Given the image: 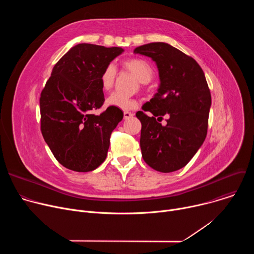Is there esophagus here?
Returning a JSON list of instances; mask_svg holds the SVG:
<instances>
[{
  "label": "esophagus",
  "mask_w": 254,
  "mask_h": 254,
  "mask_svg": "<svg viewBox=\"0 0 254 254\" xmlns=\"http://www.w3.org/2000/svg\"><path fill=\"white\" fill-rule=\"evenodd\" d=\"M131 117H133V115L131 114V113H129V112H124V119L125 120H128V119H130Z\"/></svg>",
  "instance_id": "1"
}]
</instances>
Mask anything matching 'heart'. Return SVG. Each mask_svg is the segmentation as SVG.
<instances>
[{
	"label": "heart",
	"mask_w": 254,
	"mask_h": 254,
	"mask_svg": "<svg viewBox=\"0 0 254 254\" xmlns=\"http://www.w3.org/2000/svg\"><path fill=\"white\" fill-rule=\"evenodd\" d=\"M123 66L129 73H131L139 82L148 83L151 81L154 75V71L152 66L146 60L140 58H131L123 62ZM117 78V70L113 64H107L102 70L99 81L101 88L104 91L111 90ZM106 104L110 106L118 107L121 110H132L136 107L137 102L134 99L125 97L119 93H113L106 99Z\"/></svg>",
	"instance_id": "obj_1"
}]
</instances>
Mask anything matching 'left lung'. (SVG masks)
Instances as JSON below:
<instances>
[{
	"mask_svg": "<svg viewBox=\"0 0 254 254\" xmlns=\"http://www.w3.org/2000/svg\"><path fill=\"white\" fill-rule=\"evenodd\" d=\"M134 54L156 62L160 85L137 112L141 123V156L150 167L170 173L185 167L203 144L208 128L211 94L204 72L195 59L164 42L136 47ZM164 115L167 124L160 123Z\"/></svg>",
	"mask_w": 254,
	"mask_h": 254,
	"instance_id": "left-lung-1",
	"label": "left lung"
}]
</instances>
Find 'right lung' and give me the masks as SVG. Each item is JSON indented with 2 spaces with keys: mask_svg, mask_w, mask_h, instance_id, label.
Instances as JSON below:
<instances>
[{
  "mask_svg": "<svg viewBox=\"0 0 254 254\" xmlns=\"http://www.w3.org/2000/svg\"><path fill=\"white\" fill-rule=\"evenodd\" d=\"M125 50L81 43L54 65L40 96L41 131L55 159L75 172H89L101 165L113 130L124 118L108 106L91 115L103 102L99 77L104 67Z\"/></svg>",
  "mask_w": 254,
  "mask_h": 254,
  "instance_id": "1",
  "label": "right lung"
}]
</instances>
